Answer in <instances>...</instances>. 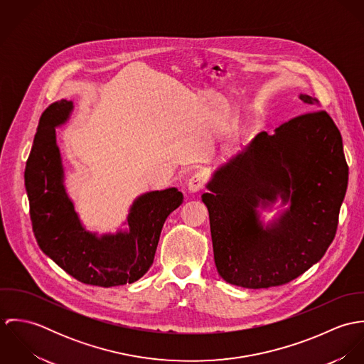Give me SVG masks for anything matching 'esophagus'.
<instances>
[{
  "instance_id": "1",
  "label": "esophagus",
  "mask_w": 364,
  "mask_h": 364,
  "mask_svg": "<svg viewBox=\"0 0 364 364\" xmlns=\"http://www.w3.org/2000/svg\"><path fill=\"white\" fill-rule=\"evenodd\" d=\"M206 185V175L203 172H196L191 176L189 182H188V189L195 193L199 192L200 189H203Z\"/></svg>"
}]
</instances>
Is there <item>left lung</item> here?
Here are the masks:
<instances>
[{
	"label": "left lung",
	"instance_id": "obj_1",
	"mask_svg": "<svg viewBox=\"0 0 364 364\" xmlns=\"http://www.w3.org/2000/svg\"><path fill=\"white\" fill-rule=\"evenodd\" d=\"M311 109L318 100L300 95ZM349 166L342 136L325 110H311L259 133L220 166L202 196L218 274L245 289L286 284L321 259L335 238ZM291 202L263 229L256 208Z\"/></svg>",
	"mask_w": 364,
	"mask_h": 364
}]
</instances>
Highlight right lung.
<instances>
[{
    "mask_svg": "<svg viewBox=\"0 0 364 364\" xmlns=\"http://www.w3.org/2000/svg\"><path fill=\"white\" fill-rule=\"evenodd\" d=\"M73 102L61 100L41 116L25 168L32 228L41 250L81 283L101 287L133 283L153 264L166 217L179 208L176 188L149 192L130 208L129 231L98 237L78 220L63 185V165L55 144V126L64 123Z\"/></svg>",
    "mask_w": 364,
    "mask_h": 364,
    "instance_id": "right-lung-1",
    "label": "right lung"
}]
</instances>
